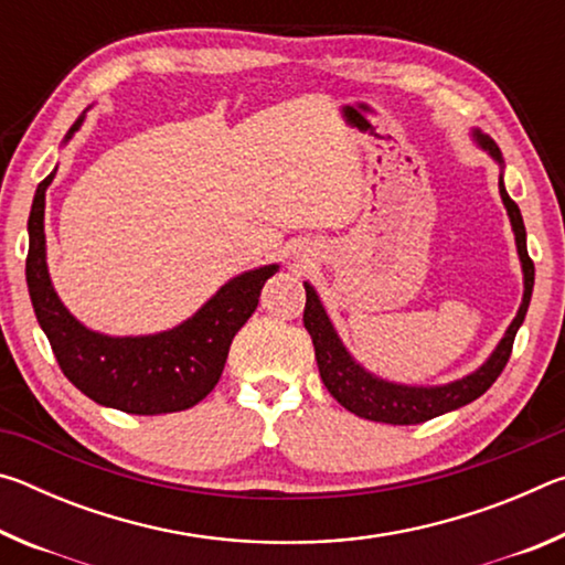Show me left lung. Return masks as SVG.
Listing matches in <instances>:
<instances>
[{
	"label": "left lung",
	"instance_id": "obj_1",
	"mask_svg": "<svg viewBox=\"0 0 565 565\" xmlns=\"http://www.w3.org/2000/svg\"><path fill=\"white\" fill-rule=\"evenodd\" d=\"M473 139L478 147L489 151V154L503 167L501 149L495 147V141L489 134H481L473 129ZM499 191L503 199L505 212H509L513 234H515V248H519V259L523 269V301L521 309L511 321V327L505 329L503 339L495 351L483 363L481 369H476L473 374H468L451 384L444 386H404V384H391V381L379 379L369 374L361 363L353 361L351 353L343 347L337 329L329 319L327 309H323L317 291L309 281H303L306 289V306H303V327L309 331L313 341V351H317V363L323 386L329 388V394L339 401L343 408H349L351 414L361 418L379 420V424H394V426H411V424H424L428 418H436L448 411H456L466 404H471L478 396H483L491 388L495 379L501 376L505 363L511 359L515 331L521 329L529 311L531 294H533V262L525 248V226L519 204L509 196V191L503 186V174L499 179Z\"/></svg>",
	"mask_w": 565,
	"mask_h": 565
}]
</instances>
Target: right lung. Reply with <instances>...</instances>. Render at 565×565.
I'll use <instances>...</instances> for the list:
<instances>
[{
    "mask_svg": "<svg viewBox=\"0 0 565 565\" xmlns=\"http://www.w3.org/2000/svg\"><path fill=\"white\" fill-rule=\"evenodd\" d=\"M87 114V111H84ZM84 114L64 141L82 127ZM56 169L36 186L30 212L26 286L36 321L52 343L64 376L84 396L127 414L157 416L196 406L222 379L228 347L259 306V294L279 266H259L226 281L194 317L149 337H104L76 321L56 296L46 269L44 194Z\"/></svg>",
    "mask_w": 565,
    "mask_h": 565,
    "instance_id": "1",
    "label": "right lung"
}]
</instances>
